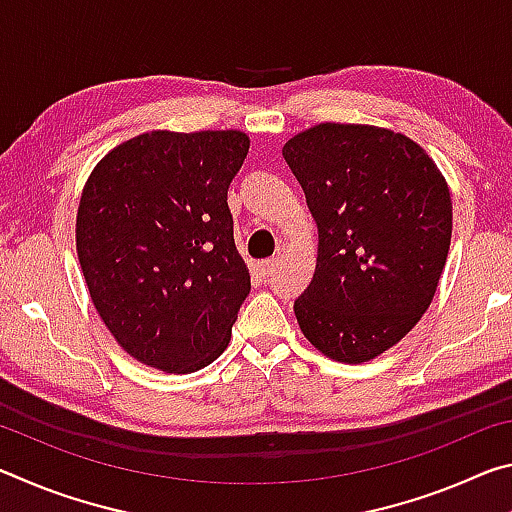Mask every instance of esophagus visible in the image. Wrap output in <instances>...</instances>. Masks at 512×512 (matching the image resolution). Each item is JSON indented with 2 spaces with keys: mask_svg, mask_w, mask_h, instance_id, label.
<instances>
[{
  "mask_svg": "<svg viewBox=\"0 0 512 512\" xmlns=\"http://www.w3.org/2000/svg\"><path fill=\"white\" fill-rule=\"evenodd\" d=\"M277 262H280V257H268V259H262V262L257 264V271H259V275H271L273 273V268L277 266Z\"/></svg>",
  "mask_w": 512,
  "mask_h": 512,
  "instance_id": "obj_1",
  "label": "esophagus"
}]
</instances>
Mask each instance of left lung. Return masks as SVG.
Returning <instances> with one entry per match:
<instances>
[{"label": "left lung", "instance_id": "obj_1", "mask_svg": "<svg viewBox=\"0 0 512 512\" xmlns=\"http://www.w3.org/2000/svg\"><path fill=\"white\" fill-rule=\"evenodd\" d=\"M318 228L314 280L296 300L305 339L363 363L429 309L452 241V196L418 142L370 124H316L284 144Z\"/></svg>", "mask_w": 512, "mask_h": 512}]
</instances>
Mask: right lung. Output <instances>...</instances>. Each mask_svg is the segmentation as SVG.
<instances>
[{
	"label": "right lung",
	"instance_id": "1",
	"mask_svg": "<svg viewBox=\"0 0 512 512\" xmlns=\"http://www.w3.org/2000/svg\"><path fill=\"white\" fill-rule=\"evenodd\" d=\"M248 149L241 131H149L83 187L76 253L92 305L144 366L187 375L228 348L250 291L228 207Z\"/></svg>",
	"mask_w": 512,
	"mask_h": 512
}]
</instances>
